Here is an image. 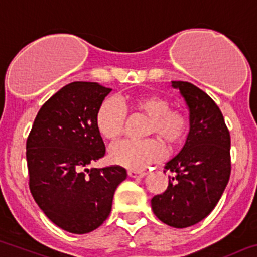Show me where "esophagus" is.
Returning a JSON list of instances; mask_svg holds the SVG:
<instances>
[{
	"instance_id": "34e87169",
	"label": "esophagus",
	"mask_w": 257,
	"mask_h": 257,
	"mask_svg": "<svg viewBox=\"0 0 257 257\" xmlns=\"http://www.w3.org/2000/svg\"><path fill=\"white\" fill-rule=\"evenodd\" d=\"M127 173H128V177H131V178H143L145 175H147L145 172L136 171V169H130V171L127 172Z\"/></svg>"
}]
</instances>
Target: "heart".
Returning <instances> with one entry per match:
<instances>
[{
    "label": "heart",
    "mask_w": 257,
    "mask_h": 257,
    "mask_svg": "<svg viewBox=\"0 0 257 257\" xmlns=\"http://www.w3.org/2000/svg\"><path fill=\"white\" fill-rule=\"evenodd\" d=\"M126 104L134 112L148 117L145 135H155L168 149L177 147L185 140L188 131V118L182 110L172 109L166 98L157 94H145L128 98ZM126 114L117 100L105 99L95 114L96 130L105 140L116 141L123 134ZM162 155V147L153 139L141 141H123L114 145L109 159L117 166L140 169L157 161Z\"/></svg>",
    "instance_id": "b5f03b06"
}]
</instances>
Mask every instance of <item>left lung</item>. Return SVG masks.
Wrapping results in <instances>:
<instances>
[{
  "mask_svg": "<svg viewBox=\"0 0 257 257\" xmlns=\"http://www.w3.org/2000/svg\"><path fill=\"white\" fill-rule=\"evenodd\" d=\"M190 110V133L181 152L167 162L168 187L152 199L157 218L173 228L201 222L215 208L230 176V136L219 107L187 81H172ZM164 171V172H166Z\"/></svg>",
  "mask_w": 257,
  "mask_h": 257,
  "instance_id": "1",
  "label": "left lung"
}]
</instances>
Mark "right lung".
<instances>
[{"instance_id": "add662e5", "label": "right lung", "mask_w": 257, "mask_h": 257, "mask_svg": "<svg viewBox=\"0 0 257 257\" xmlns=\"http://www.w3.org/2000/svg\"><path fill=\"white\" fill-rule=\"evenodd\" d=\"M110 90L98 82L67 84L42 105L27 140L35 202L51 222L75 234L103 224L117 186L127 177L119 166L86 168L105 154L95 114Z\"/></svg>"}]
</instances>
